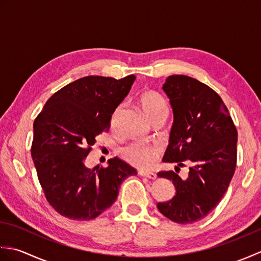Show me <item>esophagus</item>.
Wrapping results in <instances>:
<instances>
[{"label":"esophagus","mask_w":261,"mask_h":261,"mask_svg":"<svg viewBox=\"0 0 261 261\" xmlns=\"http://www.w3.org/2000/svg\"><path fill=\"white\" fill-rule=\"evenodd\" d=\"M138 174H139L142 177H147V178H149V179H156L157 178V175L154 173H150V171H141L140 170Z\"/></svg>","instance_id":"obj_1"}]
</instances>
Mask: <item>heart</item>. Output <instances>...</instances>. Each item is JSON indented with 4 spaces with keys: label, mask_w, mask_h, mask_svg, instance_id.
I'll list each match as a JSON object with an SVG mask.
<instances>
[{
    "label": "heart",
    "mask_w": 261,
    "mask_h": 261,
    "mask_svg": "<svg viewBox=\"0 0 261 261\" xmlns=\"http://www.w3.org/2000/svg\"><path fill=\"white\" fill-rule=\"evenodd\" d=\"M139 103L149 119L152 116L167 112L168 108L164 97L154 91H145L140 94ZM120 114L118 109L113 114L112 124H115ZM162 153V147L157 143H149L145 141H134L120 149V156L127 164L137 168L148 169L157 163Z\"/></svg>",
    "instance_id": "heart-1"
}]
</instances>
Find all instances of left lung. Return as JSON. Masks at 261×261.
<instances>
[{"instance_id":"obj_1","label":"left lung","mask_w":261,"mask_h":261,"mask_svg":"<svg viewBox=\"0 0 261 261\" xmlns=\"http://www.w3.org/2000/svg\"><path fill=\"white\" fill-rule=\"evenodd\" d=\"M163 90L174 113L163 162L191 166L186 179L173 170L158 173L173 181L176 193L157 207L176 223H193L205 218L228 190L237 165L238 132L222 98L207 85L171 75Z\"/></svg>"}]
</instances>
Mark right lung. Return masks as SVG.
Here are the masks:
<instances>
[{"label": "right lung", "mask_w": 261, "mask_h": 261, "mask_svg": "<svg viewBox=\"0 0 261 261\" xmlns=\"http://www.w3.org/2000/svg\"><path fill=\"white\" fill-rule=\"evenodd\" d=\"M136 80L86 76L60 88L33 122L31 156L49 204L70 220L95 219L112 205L137 170L115 157L108 167H86L95 138L108 131Z\"/></svg>", "instance_id": "right-lung-1"}]
</instances>
